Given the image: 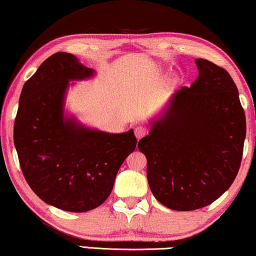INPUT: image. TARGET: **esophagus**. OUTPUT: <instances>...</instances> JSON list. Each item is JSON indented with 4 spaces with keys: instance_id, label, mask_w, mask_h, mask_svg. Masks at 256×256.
Returning <instances> with one entry per match:
<instances>
[{
    "instance_id": "obj_1",
    "label": "esophagus",
    "mask_w": 256,
    "mask_h": 256,
    "mask_svg": "<svg viewBox=\"0 0 256 256\" xmlns=\"http://www.w3.org/2000/svg\"><path fill=\"white\" fill-rule=\"evenodd\" d=\"M134 134L136 136V139L139 140L141 138H144V136L147 134V130H146V128H144V126H138V128H134Z\"/></svg>"
}]
</instances>
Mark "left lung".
<instances>
[{
    "mask_svg": "<svg viewBox=\"0 0 256 256\" xmlns=\"http://www.w3.org/2000/svg\"><path fill=\"white\" fill-rule=\"evenodd\" d=\"M199 77L182 87L138 148L156 200L174 210H196L230 188L242 163L246 117L226 68L196 60Z\"/></svg>",
    "mask_w": 256,
    "mask_h": 256,
    "instance_id": "1",
    "label": "left lung"
}]
</instances>
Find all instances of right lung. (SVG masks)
<instances>
[{
	"label": "right lung",
	"mask_w": 256,
	"mask_h": 256,
	"mask_svg": "<svg viewBox=\"0 0 256 256\" xmlns=\"http://www.w3.org/2000/svg\"><path fill=\"white\" fill-rule=\"evenodd\" d=\"M93 74L68 52L48 57L22 86L14 120V142L26 182L46 204L66 212L104 204L136 146L133 130L110 134L64 120L68 80Z\"/></svg>",
	"instance_id": "add662e5"
}]
</instances>
